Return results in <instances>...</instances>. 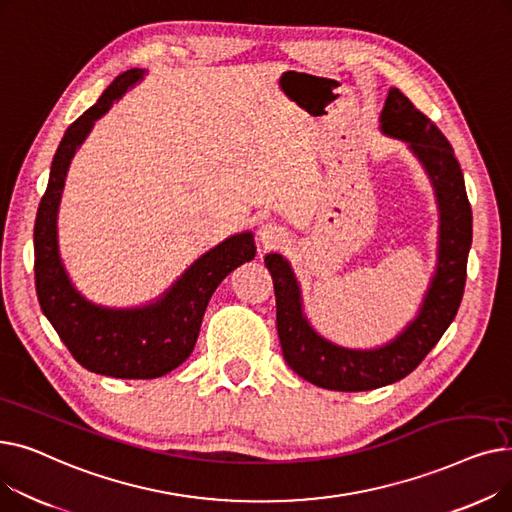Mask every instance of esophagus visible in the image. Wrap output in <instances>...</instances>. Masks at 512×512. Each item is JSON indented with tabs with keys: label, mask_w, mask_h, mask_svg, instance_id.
Returning <instances> with one entry per match:
<instances>
[{
	"label": "esophagus",
	"mask_w": 512,
	"mask_h": 512,
	"mask_svg": "<svg viewBox=\"0 0 512 512\" xmlns=\"http://www.w3.org/2000/svg\"><path fill=\"white\" fill-rule=\"evenodd\" d=\"M257 238H259V242L263 245V249H274V247L282 245L284 230L278 224H274V222H267V224L259 226Z\"/></svg>",
	"instance_id": "34e87169"
}]
</instances>
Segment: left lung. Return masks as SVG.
<instances>
[{
  "label": "left lung",
  "instance_id": "left-lung-1",
  "mask_svg": "<svg viewBox=\"0 0 512 512\" xmlns=\"http://www.w3.org/2000/svg\"><path fill=\"white\" fill-rule=\"evenodd\" d=\"M380 130L405 143L417 157L434 186L440 213L436 270L417 315L402 332L373 348H351L324 338L305 315L301 284L290 261L280 253H267L263 259L274 280L278 336L286 363L303 380L338 392L375 390L407 378L452 324L467 280L473 215L465 178L450 143L438 126L394 87L380 114Z\"/></svg>",
  "mask_w": 512,
  "mask_h": 512
}]
</instances>
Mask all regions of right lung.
<instances>
[{"label": "right lung", "instance_id": "right-lung-1", "mask_svg": "<svg viewBox=\"0 0 512 512\" xmlns=\"http://www.w3.org/2000/svg\"><path fill=\"white\" fill-rule=\"evenodd\" d=\"M145 74L143 68H130L116 76L97 103L68 126L51 161L33 234L35 288L43 315L80 365L122 380L161 378L191 357L211 294L257 251L253 232L232 234L188 265L164 294L141 307L97 305L72 284L58 245V211L70 161L95 120L110 112Z\"/></svg>", "mask_w": 512, "mask_h": 512}]
</instances>
